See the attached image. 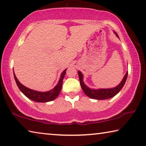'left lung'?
Listing matches in <instances>:
<instances>
[{
	"mask_svg": "<svg viewBox=\"0 0 146 146\" xmlns=\"http://www.w3.org/2000/svg\"><path fill=\"white\" fill-rule=\"evenodd\" d=\"M115 35L119 38L118 35H117L116 32H114ZM78 77H79V80H80V84L81 86V88L83 90V92H84V94L86 95L88 97L94 99H98V100H104V99H108L113 98L117 94H118L120 90L122 89V88L123 87L125 83L126 82L127 75H128V72H127L125 75L123 80H121V82L119 84L114 88H108V89H91L86 86V84L83 82V75L80 71H78Z\"/></svg>",
	"mask_w": 146,
	"mask_h": 146,
	"instance_id": "obj_1",
	"label": "left lung"
}]
</instances>
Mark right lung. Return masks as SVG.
<instances>
[{
  "mask_svg": "<svg viewBox=\"0 0 146 146\" xmlns=\"http://www.w3.org/2000/svg\"><path fill=\"white\" fill-rule=\"evenodd\" d=\"M66 69H65L61 74L60 78L59 81L58 82L56 86L51 90H50V91L45 92H38L36 91V90L28 88L27 87L25 86L24 85H23L18 80L14 73H13V75H14V78L16 84H17L18 88H19L21 92L25 96L27 97L28 98L31 99L32 101H36V102L46 103L48 102V101H51L52 100H54V99H56L58 96L59 95L60 92L62 90V82H63L64 76L66 75Z\"/></svg>",
  "mask_w": 146,
  "mask_h": 146,
  "instance_id": "1",
  "label": "right lung"
}]
</instances>
